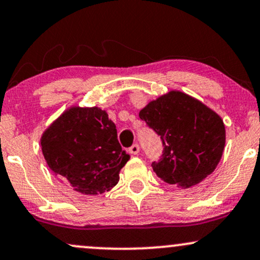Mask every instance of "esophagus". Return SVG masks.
Here are the masks:
<instances>
[{
    "label": "esophagus",
    "instance_id": "34e87169",
    "mask_svg": "<svg viewBox=\"0 0 260 260\" xmlns=\"http://www.w3.org/2000/svg\"><path fill=\"white\" fill-rule=\"evenodd\" d=\"M139 150H140V148H139L138 144H133L132 147L128 149V151H129V153L132 155H137L139 153Z\"/></svg>",
    "mask_w": 260,
    "mask_h": 260
}]
</instances>
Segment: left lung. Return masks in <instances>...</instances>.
<instances>
[{
  "label": "left lung",
  "instance_id": "obj_1",
  "mask_svg": "<svg viewBox=\"0 0 260 260\" xmlns=\"http://www.w3.org/2000/svg\"><path fill=\"white\" fill-rule=\"evenodd\" d=\"M139 117L162 140V156L151 164L157 177L189 188L213 174L221 160L226 131L210 107L186 92L171 90L143 107Z\"/></svg>",
  "mask_w": 260,
  "mask_h": 260
}]
</instances>
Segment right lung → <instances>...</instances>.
<instances>
[{"mask_svg": "<svg viewBox=\"0 0 260 260\" xmlns=\"http://www.w3.org/2000/svg\"><path fill=\"white\" fill-rule=\"evenodd\" d=\"M40 144L53 174L86 196L112 189L129 160L115 123L98 106L68 107L44 131Z\"/></svg>", "mask_w": 260, "mask_h": 260, "instance_id": "add662e5", "label": "right lung"}]
</instances>
